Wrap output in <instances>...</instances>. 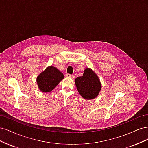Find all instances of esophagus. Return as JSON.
Wrapping results in <instances>:
<instances>
[{"instance_id": "34e87169", "label": "esophagus", "mask_w": 148, "mask_h": 148, "mask_svg": "<svg viewBox=\"0 0 148 148\" xmlns=\"http://www.w3.org/2000/svg\"><path fill=\"white\" fill-rule=\"evenodd\" d=\"M66 77H69V78H75V76L73 75H70V74H66Z\"/></svg>"}]
</instances>
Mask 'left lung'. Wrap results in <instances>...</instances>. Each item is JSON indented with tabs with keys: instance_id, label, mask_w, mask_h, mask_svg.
Masks as SVG:
<instances>
[{
	"instance_id": "left-lung-1",
	"label": "left lung",
	"mask_w": 148,
	"mask_h": 148,
	"mask_svg": "<svg viewBox=\"0 0 148 148\" xmlns=\"http://www.w3.org/2000/svg\"><path fill=\"white\" fill-rule=\"evenodd\" d=\"M75 83L79 95L84 99L91 100L99 95L102 88L101 83L97 74L90 68H86L82 77H78Z\"/></svg>"
}]
</instances>
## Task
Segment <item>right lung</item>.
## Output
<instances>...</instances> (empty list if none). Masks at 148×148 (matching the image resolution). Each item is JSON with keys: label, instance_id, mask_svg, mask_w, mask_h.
I'll list each match as a JSON object with an SVG mask.
<instances>
[{"label": "right lung", "instance_id": "right-lung-1", "mask_svg": "<svg viewBox=\"0 0 148 148\" xmlns=\"http://www.w3.org/2000/svg\"><path fill=\"white\" fill-rule=\"evenodd\" d=\"M64 78V74L56 67L49 66L37 77L38 88L42 92H51Z\"/></svg>", "mask_w": 148, "mask_h": 148}]
</instances>
